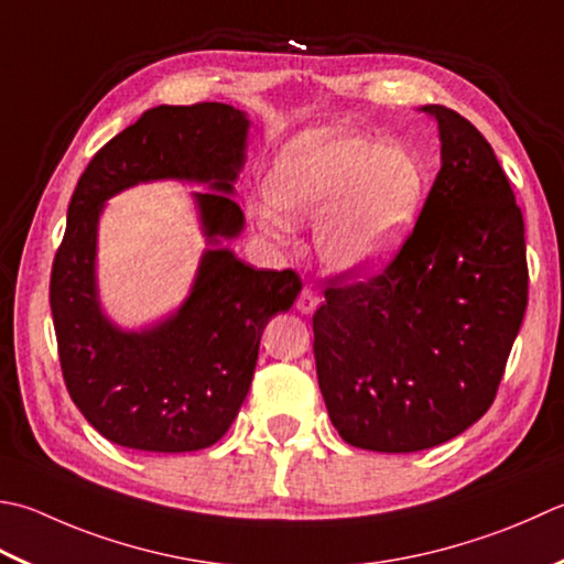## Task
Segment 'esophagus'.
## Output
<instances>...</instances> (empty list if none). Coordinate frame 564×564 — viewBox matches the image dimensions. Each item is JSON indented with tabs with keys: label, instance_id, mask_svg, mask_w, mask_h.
Instances as JSON below:
<instances>
[{
	"label": "esophagus",
	"instance_id": "34e87169",
	"mask_svg": "<svg viewBox=\"0 0 564 564\" xmlns=\"http://www.w3.org/2000/svg\"><path fill=\"white\" fill-rule=\"evenodd\" d=\"M317 305H319V295H317L315 291H311V289H303V291H301V295H297V303H295L297 313H303V315H313V313L317 311Z\"/></svg>",
	"mask_w": 564,
	"mask_h": 564
}]
</instances>
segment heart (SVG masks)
Segmentation results:
<instances>
[{
	"instance_id": "heart-1",
	"label": "heart",
	"mask_w": 564,
	"mask_h": 564,
	"mask_svg": "<svg viewBox=\"0 0 564 564\" xmlns=\"http://www.w3.org/2000/svg\"><path fill=\"white\" fill-rule=\"evenodd\" d=\"M421 156L401 141H379L345 129H311L275 153L263 191L251 205L275 241L289 223H311L323 267L345 279L386 267L411 237L427 197Z\"/></svg>"
}]
</instances>
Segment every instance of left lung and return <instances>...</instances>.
Returning a JSON list of instances; mask_svg holds the SVG:
<instances>
[{
    "label": "left lung",
    "mask_w": 564,
    "mask_h": 564,
    "mask_svg": "<svg viewBox=\"0 0 564 564\" xmlns=\"http://www.w3.org/2000/svg\"><path fill=\"white\" fill-rule=\"evenodd\" d=\"M437 121L440 173L377 279L327 289L313 315L317 383L345 443L417 452L489 411L528 305L523 215L477 127Z\"/></svg>",
    "instance_id": "1"
}]
</instances>
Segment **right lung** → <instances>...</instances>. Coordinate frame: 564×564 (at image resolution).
<instances>
[{"label":"right lung","instance_id":"right-lung-1","mask_svg":"<svg viewBox=\"0 0 564 564\" xmlns=\"http://www.w3.org/2000/svg\"><path fill=\"white\" fill-rule=\"evenodd\" d=\"M249 127L247 112L223 102L153 107L77 181L53 261L51 313L70 399L109 443L143 452L215 445L247 399L263 327L301 293L293 271L253 269L225 247L245 231L235 183ZM156 180L206 187L193 195L206 249L186 301L129 330L98 297V219L115 194Z\"/></svg>","mask_w":564,"mask_h":564}]
</instances>
